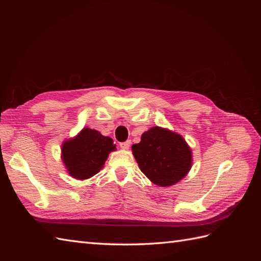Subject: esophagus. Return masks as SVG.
Instances as JSON below:
<instances>
[{
    "instance_id": "obj_1",
    "label": "esophagus",
    "mask_w": 261,
    "mask_h": 261,
    "mask_svg": "<svg viewBox=\"0 0 261 261\" xmlns=\"http://www.w3.org/2000/svg\"><path fill=\"white\" fill-rule=\"evenodd\" d=\"M130 140H126V141H124V143H121L120 144V146H121V148L122 149H124V150H127V149H129V147H130Z\"/></svg>"
}]
</instances>
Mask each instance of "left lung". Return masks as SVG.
<instances>
[{"mask_svg": "<svg viewBox=\"0 0 261 261\" xmlns=\"http://www.w3.org/2000/svg\"><path fill=\"white\" fill-rule=\"evenodd\" d=\"M132 151L140 171L160 187L178 183L193 165L192 149L184 137L160 126L145 132Z\"/></svg>", "mask_w": 261, "mask_h": 261, "instance_id": "1", "label": "left lung"}]
</instances>
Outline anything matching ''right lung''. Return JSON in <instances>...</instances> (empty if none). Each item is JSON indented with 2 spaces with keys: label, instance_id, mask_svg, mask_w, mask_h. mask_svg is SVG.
Wrapping results in <instances>:
<instances>
[{
  "label": "right lung",
  "instance_id": "right-lung-1",
  "mask_svg": "<svg viewBox=\"0 0 261 261\" xmlns=\"http://www.w3.org/2000/svg\"><path fill=\"white\" fill-rule=\"evenodd\" d=\"M115 150L111 137L103 136L96 129L84 127L75 137L63 141L61 159L68 175L84 180L99 173L110 152Z\"/></svg>",
  "mask_w": 261,
  "mask_h": 261
}]
</instances>
